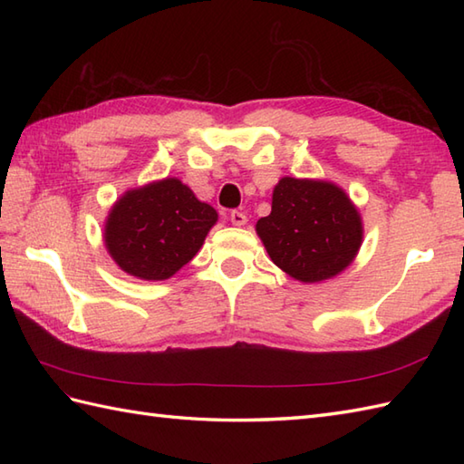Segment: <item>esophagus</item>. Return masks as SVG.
I'll use <instances>...</instances> for the list:
<instances>
[{"instance_id":"34e87169","label":"esophagus","mask_w":464,"mask_h":464,"mask_svg":"<svg viewBox=\"0 0 464 464\" xmlns=\"http://www.w3.org/2000/svg\"><path fill=\"white\" fill-rule=\"evenodd\" d=\"M229 219H231V223H233V225H237V227H243L245 223H247V215H245L243 211H231V215H229Z\"/></svg>"}]
</instances>
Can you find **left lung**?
<instances>
[{
    "mask_svg": "<svg viewBox=\"0 0 464 464\" xmlns=\"http://www.w3.org/2000/svg\"><path fill=\"white\" fill-rule=\"evenodd\" d=\"M271 261L293 279L319 283L357 257L362 221L339 185L283 177L273 189L271 213L257 221Z\"/></svg>",
    "mask_w": 464,
    "mask_h": 464,
    "instance_id": "obj_1",
    "label": "left lung"
}]
</instances>
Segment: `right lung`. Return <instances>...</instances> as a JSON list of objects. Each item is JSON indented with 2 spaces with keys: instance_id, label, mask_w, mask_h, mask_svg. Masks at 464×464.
Instances as JSON below:
<instances>
[{
  "instance_id": "obj_1",
  "label": "right lung",
  "mask_w": 464,
  "mask_h": 464,
  "mask_svg": "<svg viewBox=\"0 0 464 464\" xmlns=\"http://www.w3.org/2000/svg\"><path fill=\"white\" fill-rule=\"evenodd\" d=\"M217 223V211L177 177L125 191L105 219V247L145 281L169 279L189 263Z\"/></svg>"
}]
</instances>
